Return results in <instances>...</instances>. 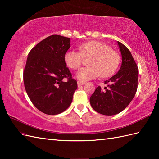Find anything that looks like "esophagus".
Instances as JSON below:
<instances>
[{
	"label": "esophagus",
	"instance_id": "esophagus-1",
	"mask_svg": "<svg viewBox=\"0 0 159 159\" xmlns=\"http://www.w3.org/2000/svg\"><path fill=\"white\" fill-rule=\"evenodd\" d=\"M85 82H81V81H78V82H77V85H78V87H80V86H81V85H84V84H85Z\"/></svg>",
	"mask_w": 159,
	"mask_h": 159
}]
</instances>
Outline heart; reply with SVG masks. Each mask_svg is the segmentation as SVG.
<instances>
[{
    "mask_svg": "<svg viewBox=\"0 0 159 159\" xmlns=\"http://www.w3.org/2000/svg\"><path fill=\"white\" fill-rule=\"evenodd\" d=\"M80 52L68 50L64 55V61L70 69L76 70L81 66L84 58H91L89 67H83L78 71L76 77L82 81L98 77L112 76L116 72L120 63V56L106 43L92 41L80 45Z\"/></svg>",
    "mask_w": 159,
    "mask_h": 159,
    "instance_id": "heart-1",
    "label": "heart"
}]
</instances>
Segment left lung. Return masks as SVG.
<instances>
[{
  "label": "left lung",
  "instance_id": "left-lung-1",
  "mask_svg": "<svg viewBox=\"0 0 159 159\" xmlns=\"http://www.w3.org/2000/svg\"><path fill=\"white\" fill-rule=\"evenodd\" d=\"M122 57L120 70L104 81L107 87L98 86L90 97L89 102L96 112L113 116L126 109L133 99L137 89L138 67L130 50L117 42Z\"/></svg>",
  "mask_w": 159,
  "mask_h": 159
}]
</instances>
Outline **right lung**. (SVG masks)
I'll list each match as a JSON object with an SVG mask.
<instances>
[{
  "label": "right lung",
  "instance_id": "right-lung-1",
  "mask_svg": "<svg viewBox=\"0 0 159 159\" xmlns=\"http://www.w3.org/2000/svg\"><path fill=\"white\" fill-rule=\"evenodd\" d=\"M70 38L50 35L31 50L23 72L26 92L34 106L47 115H57L72 103L77 82L64 61ZM67 79V82L63 79Z\"/></svg>",
  "mask_w": 159,
  "mask_h": 159
}]
</instances>
